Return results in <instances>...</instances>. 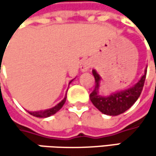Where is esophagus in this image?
<instances>
[{
  "label": "esophagus",
  "mask_w": 156,
  "mask_h": 156,
  "mask_svg": "<svg viewBox=\"0 0 156 156\" xmlns=\"http://www.w3.org/2000/svg\"><path fill=\"white\" fill-rule=\"evenodd\" d=\"M92 66V62L90 59H84L80 63V70L81 72H87Z\"/></svg>",
  "instance_id": "1"
}]
</instances>
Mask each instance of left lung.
Wrapping results in <instances>:
<instances>
[{"label": "left lung", "instance_id": "8db88e82", "mask_svg": "<svg viewBox=\"0 0 156 156\" xmlns=\"http://www.w3.org/2000/svg\"><path fill=\"white\" fill-rule=\"evenodd\" d=\"M92 73L95 78L96 86L89 96L90 100L100 112L108 115H118L130 108L140 97L146 77L145 69L144 74L133 87L127 89L111 93L109 96H102L99 94L98 90L100 87L101 77L98 75L96 69H93Z\"/></svg>", "mask_w": 156, "mask_h": 156}]
</instances>
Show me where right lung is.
I'll list each match as a JSON object with an SVG mask.
<instances>
[{
	"instance_id": "1",
	"label": "right lung",
	"mask_w": 156,
	"mask_h": 156,
	"mask_svg": "<svg viewBox=\"0 0 156 156\" xmlns=\"http://www.w3.org/2000/svg\"><path fill=\"white\" fill-rule=\"evenodd\" d=\"M71 82H72V80L69 82V84H70ZM66 98H67V96H66V97L64 98V99H62L58 105H56L55 107H53V108H51L46 109V110H41V111H28V112H29L30 115H34V116H36V117H48V116H50V115L56 114L59 109L63 107V105H64L65 102H66Z\"/></svg>"
}]
</instances>
